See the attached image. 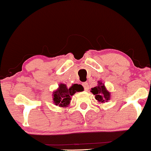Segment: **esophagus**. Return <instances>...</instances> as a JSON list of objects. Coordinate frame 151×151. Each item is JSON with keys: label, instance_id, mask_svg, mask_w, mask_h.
I'll return each mask as SVG.
<instances>
[{"label": "esophagus", "instance_id": "34e87169", "mask_svg": "<svg viewBox=\"0 0 151 151\" xmlns=\"http://www.w3.org/2000/svg\"><path fill=\"white\" fill-rule=\"evenodd\" d=\"M82 85H83L85 91H88V89H89V86H88L87 82H84V83L82 84Z\"/></svg>", "mask_w": 151, "mask_h": 151}]
</instances>
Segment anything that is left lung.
<instances>
[{
    "instance_id": "8db88e82",
    "label": "left lung",
    "mask_w": 151,
    "mask_h": 151,
    "mask_svg": "<svg viewBox=\"0 0 151 151\" xmlns=\"http://www.w3.org/2000/svg\"><path fill=\"white\" fill-rule=\"evenodd\" d=\"M91 92L95 95L96 100L100 103L107 102L111 99V93L106 89L104 84L101 81L98 82V86L92 88Z\"/></svg>"
}]
</instances>
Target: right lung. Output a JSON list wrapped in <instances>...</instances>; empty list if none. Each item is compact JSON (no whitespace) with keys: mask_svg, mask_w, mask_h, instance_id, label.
Here are the masks:
<instances>
[{"mask_svg":"<svg viewBox=\"0 0 151 151\" xmlns=\"http://www.w3.org/2000/svg\"><path fill=\"white\" fill-rule=\"evenodd\" d=\"M84 91V87L81 84H73L68 88L65 84L60 83L58 88L53 91V102L56 106L62 108L69 106L71 100V96L76 92H81Z\"/></svg>","mask_w":151,"mask_h":151,"instance_id":"add662e5","label":"right lung"}]
</instances>
